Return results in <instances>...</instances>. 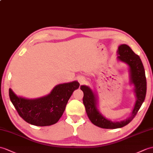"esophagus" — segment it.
Returning <instances> with one entry per match:
<instances>
[{
    "mask_svg": "<svg viewBox=\"0 0 153 153\" xmlns=\"http://www.w3.org/2000/svg\"><path fill=\"white\" fill-rule=\"evenodd\" d=\"M78 81H79L80 85H82V84H84L86 81H85V78H84L83 77H81L78 79Z\"/></svg>",
    "mask_w": 153,
    "mask_h": 153,
    "instance_id": "obj_1",
    "label": "esophagus"
}]
</instances>
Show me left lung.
<instances>
[{"instance_id":"8db88e82","label":"left lung","mask_w":153,"mask_h":153,"mask_svg":"<svg viewBox=\"0 0 153 153\" xmlns=\"http://www.w3.org/2000/svg\"><path fill=\"white\" fill-rule=\"evenodd\" d=\"M118 59L126 63L130 67V80L135 87L136 102L132 115L127 119L120 122H113L105 119L99 112L97 108V98L91 88L81 85L80 88L83 92V102L88 119L94 125L102 128L115 129L122 128L130 123L136 115L137 111L145 100L147 92V80L145 69L140 57L136 55L128 45H120L118 49Z\"/></svg>"}]
</instances>
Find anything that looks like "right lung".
<instances>
[{"mask_svg":"<svg viewBox=\"0 0 153 153\" xmlns=\"http://www.w3.org/2000/svg\"><path fill=\"white\" fill-rule=\"evenodd\" d=\"M77 81L56 85L45 97L29 100L17 97L9 89L10 100L19 115L30 125L45 126L58 122L73 92L79 88Z\"/></svg>","mask_w":153,"mask_h":153,"instance_id":"obj_1","label":"right lung"}]
</instances>
